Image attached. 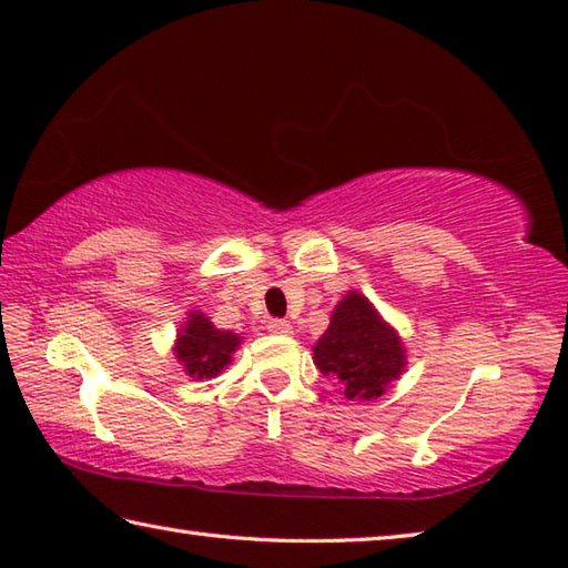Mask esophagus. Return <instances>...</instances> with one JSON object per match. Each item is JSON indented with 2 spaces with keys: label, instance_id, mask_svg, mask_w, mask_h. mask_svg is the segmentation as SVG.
<instances>
[{
  "label": "esophagus",
  "instance_id": "34e87169",
  "mask_svg": "<svg viewBox=\"0 0 568 568\" xmlns=\"http://www.w3.org/2000/svg\"><path fill=\"white\" fill-rule=\"evenodd\" d=\"M267 331H271L273 335H293V325H291V321L273 318L271 323H267Z\"/></svg>",
  "mask_w": 568,
  "mask_h": 568
}]
</instances>
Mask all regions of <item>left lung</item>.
<instances>
[{
	"mask_svg": "<svg viewBox=\"0 0 568 568\" xmlns=\"http://www.w3.org/2000/svg\"><path fill=\"white\" fill-rule=\"evenodd\" d=\"M313 363L325 376L341 381L348 400H373L398 381L406 351L368 297L351 291L335 305L328 331L315 343Z\"/></svg>",
	"mask_w": 568,
	"mask_h": 568,
	"instance_id": "1",
	"label": "left lung"
}]
</instances>
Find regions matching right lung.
Returning a JSON list of instances; mask_svg holds the SVG:
<instances>
[{
	"label": "right lung",
	"mask_w": 568,
	"mask_h": 568,
	"mask_svg": "<svg viewBox=\"0 0 568 568\" xmlns=\"http://www.w3.org/2000/svg\"><path fill=\"white\" fill-rule=\"evenodd\" d=\"M240 345V335L215 328L205 313L192 311L178 333L175 355L190 378H215Z\"/></svg>",
	"instance_id": "add662e5"
}]
</instances>
